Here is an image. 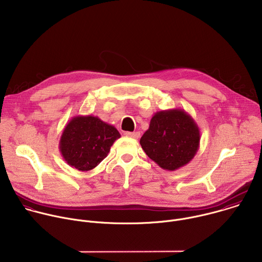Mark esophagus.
Here are the masks:
<instances>
[{
  "label": "esophagus",
  "instance_id": "1",
  "mask_svg": "<svg viewBox=\"0 0 262 262\" xmlns=\"http://www.w3.org/2000/svg\"><path fill=\"white\" fill-rule=\"evenodd\" d=\"M124 135L128 138H132V139H139L140 138V133L139 132H134V133L126 132Z\"/></svg>",
  "mask_w": 262,
  "mask_h": 262
}]
</instances>
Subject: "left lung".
I'll list each match as a JSON object with an SVG mask.
<instances>
[{"mask_svg": "<svg viewBox=\"0 0 262 262\" xmlns=\"http://www.w3.org/2000/svg\"><path fill=\"white\" fill-rule=\"evenodd\" d=\"M140 144L162 169L175 171L188 165L200 145V129L182 108L160 111L152 116Z\"/></svg>", "mask_w": 262, "mask_h": 262, "instance_id": "left-lung-1", "label": "left lung"}]
</instances>
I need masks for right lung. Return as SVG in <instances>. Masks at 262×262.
Returning <instances> with one entry per match:
<instances>
[{"mask_svg":"<svg viewBox=\"0 0 262 262\" xmlns=\"http://www.w3.org/2000/svg\"><path fill=\"white\" fill-rule=\"evenodd\" d=\"M121 136L117 128L97 116H74L65 125L59 148L64 161L79 171L94 169Z\"/></svg>","mask_w":262,"mask_h":262,"instance_id":"1","label":"right lung"}]
</instances>
